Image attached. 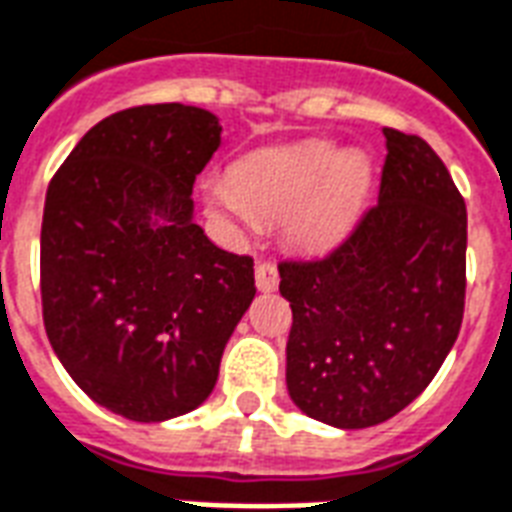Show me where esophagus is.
<instances>
[{"instance_id":"34e87169","label":"esophagus","mask_w":512,"mask_h":512,"mask_svg":"<svg viewBox=\"0 0 512 512\" xmlns=\"http://www.w3.org/2000/svg\"><path fill=\"white\" fill-rule=\"evenodd\" d=\"M280 283V272L272 261H259L256 264V286L259 291H275Z\"/></svg>"}]
</instances>
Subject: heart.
<instances>
[{
	"label": "heart",
	"instance_id": "b5f03b06",
	"mask_svg": "<svg viewBox=\"0 0 512 512\" xmlns=\"http://www.w3.org/2000/svg\"><path fill=\"white\" fill-rule=\"evenodd\" d=\"M372 169L361 153L332 142H302L253 153L237 175L207 180V202L237 224L286 221V237L305 251L343 240L370 191Z\"/></svg>",
	"mask_w": 512,
	"mask_h": 512
}]
</instances>
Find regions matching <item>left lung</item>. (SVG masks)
I'll use <instances>...</instances> for the list:
<instances>
[{"label":"left lung","mask_w":512,"mask_h":512,"mask_svg":"<svg viewBox=\"0 0 512 512\" xmlns=\"http://www.w3.org/2000/svg\"><path fill=\"white\" fill-rule=\"evenodd\" d=\"M383 134L378 205L324 256L278 264L294 315L288 394L340 429L405 410L443 367L464 318V197L426 140Z\"/></svg>","instance_id":"1"}]
</instances>
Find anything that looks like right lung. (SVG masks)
Wrapping results in <instances>:
<instances>
[{
    "mask_svg": "<svg viewBox=\"0 0 512 512\" xmlns=\"http://www.w3.org/2000/svg\"><path fill=\"white\" fill-rule=\"evenodd\" d=\"M218 148L207 110L129 107L88 129L48 183L45 332L88 397L129 421L202 405L256 294L251 256L191 221L194 180Z\"/></svg>",
    "mask_w": 512,
    "mask_h": 512,
    "instance_id": "obj_1",
    "label": "right lung"
}]
</instances>
